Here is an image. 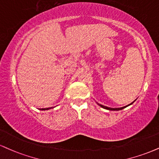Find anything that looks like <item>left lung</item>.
<instances>
[{"label":"left lung","mask_w":159,"mask_h":159,"mask_svg":"<svg viewBox=\"0 0 159 159\" xmlns=\"http://www.w3.org/2000/svg\"><path fill=\"white\" fill-rule=\"evenodd\" d=\"M136 101V99H135V100L133 101V102H132L131 104H128V105H127V106H124V107H119V108H111V107H106V106H104V105H102V104H98V103H97V104H98L99 106L100 107H101L102 108H104V109H106V110H113V111H118V110H123L124 108H126L127 107H128V106H129V105H131V104H133V103L135 102V101Z\"/></svg>","instance_id":"1"}]
</instances>
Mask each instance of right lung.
<instances>
[{"mask_svg": "<svg viewBox=\"0 0 159 159\" xmlns=\"http://www.w3.org/2000/svg\"><path fill=\"white\" fill-rule=\"evenodd\" d=\"M52 107H49V108H42V109H40L41 110H49V109H51Z\"/></svg>", "mask_w": 159, "mask_h": 159, "instance_id": "add662e5", "label": "right lung"}]
</instances>
